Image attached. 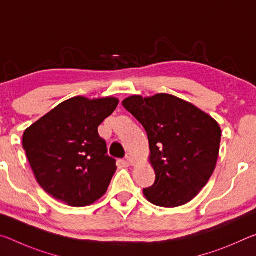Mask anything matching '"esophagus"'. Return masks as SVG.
<instances>
[{"label": "esophagus", "mask_w": 256, "mask_h": 256, "mask_svg": "<svg viewBox=\"0 0 256 256\" xmlns=\"http://www.w3.org/2000/svg\"><path fill=\"white\" fill-rule=\"evenodd\" d=\"M126 160H128V164H133L134 162H136V156L132 154H126Z\"/></svg>", "instance_id": "obj_1"}]
</instances>
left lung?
<instances>
[{"label":"left lung","mask_w":256,"mask_h":256,"mask_svg":"<svg viewBox=\"0 0 256 256\" xmlns=\"http://www.w3.org/2000/svg\"><path fill=\"white\" fill-rule=\"evenodd\" d=\"M122 105L148 134L154 184L144 190L154 206L186 204L204 188L218 160L222 128L214 118L168 94H133Z\"/></svg>","instance_id":"obj_1"}]
</instances>
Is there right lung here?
I'll return each instance as SVG.
<instances>
[{
  "mask_svg": "<svg viewBox=\"0 0 256 256\" xmlns=\"http://www.w3.org/2000/svg\"><path fill=\"white\" fill-rule=\"evenodd\" d=\"M118 105L115 97H73L26 130L22 146L42 190L71 206L99 200L116 172L98 126Z\"/></svg>",
  "mask_w": 256,
  "mask_h": 256,
  "instance_id": "obj_1",
  "label": "right lung"
}]
</instances>
